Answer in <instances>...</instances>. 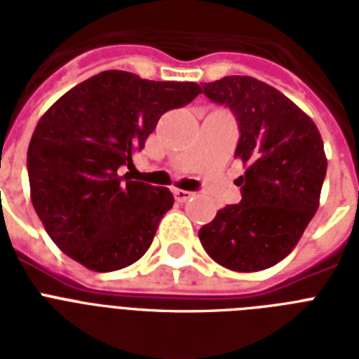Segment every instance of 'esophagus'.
<instances>
[{"instance_id":"esophagus-1","label":"esophagus","mask_w":359,"mask_h":359,"mask_svg":"<svg viewBox=\"0 0 359 359\" xmlns=\"http://www.w3.org/2000/svg\"><path fill=\"white\" fill-rule=\"evenodd\" d=\"M173 196H175V199H177V201H179V203H184V201H188V199H190L191 196H194V191L173 190Z\"/></svg>"}]
</instances>
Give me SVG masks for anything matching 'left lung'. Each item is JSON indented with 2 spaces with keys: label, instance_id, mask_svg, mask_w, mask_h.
Listing matches in <instances>:
<instances>
[{
  "label": "left lung",
  "instance_id": "1",
  "mask_svg": "<svg viewBox=\"0 0 359 359\" xmlns=\"http://www.w3.org/2000/svg\"><path fill=\"white\" fill-rule=\"evenodd\" d=\"M210 102L238 123L235 156L242 201L218 210L199 229L203 248L235 272H259L283 261L318 208L326 156L317 126L292 100L251 76L203 83Z\"/></svg>",
  "mask_w": 359,
  "mask_h": 359
}]
</instances>
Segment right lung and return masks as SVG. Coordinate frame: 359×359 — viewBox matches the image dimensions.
Masks as SVG:
<instances>
[{"instance_id": "right-lung-1", "label": "right lung", "mask_w": 359, "mask_h": 359, "mask_svg": "<svg viewBox=\"0 0 359 359\" xmlns=\"http://www.w3.org/2000/svg\"><path fill=\"white\" fill-rule=\"evenodd\" d=\"M199 93L194 81L104 70L42 115L27 149V175L36 216L59 250L95 272L121 270L145 255L173 194L130 180L121 168L132 165L165 111Z\"/></svg>"}]
</instances>
